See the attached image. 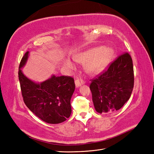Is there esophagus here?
I'll use <instances>...</instances> for the list:
<instances>
[{
  "instance_id": "34e87169",
  "label": "esophagus",
  "mask_w": 154,
  "mask_h": 154,
  "mask_svg": "<svg viewBox=\"0 0 154 154\" xmlns=\"http://www.w3.org/2000/svg\"><path fill=\"white\" fill-rule=\"evenodd\" d=\"M75 86H76V87H79L80 86L82 85L85 84V82L81 79H77V80H75Z\"/></svg>"
}]
</instances>
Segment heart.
<instances>
[{"mask_svg":"<svg viewBox=\"0 0 154 154\" xmlns=\"http://www.w3.org/2000/svg\"><path fill=\"white\" fill-rule=\"evenodd\" d=\"M114 55V50L109 47H94L78 53L73 56L75 61L85 64V69L91 75H97L105 69ZM65 67L73 68L74 63L69 58L63 61Z\"/></svg>","mask_w":154,"mask_h":154,"instance_id":"heart-1","label":"heart"}]
</instances>
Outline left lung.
Here are the masks:
<instances>
[{"label": "left lung", "mask_w": 154, "mask_h": 154, "mask_svg": "<svg viewBox=\"0 0 154 154\" xmlns=\"http://www.w3.org/2000/svg\"><path fill=\"white\" fill-rule=\"evenodd\" d=\"M134 81L132 60L125 53L120 55L90 85L97 112L110 113L120 109L131 96Z\"/></svg>", "instance_id": "obj_1"}]
</instances>
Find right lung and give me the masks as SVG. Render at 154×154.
<instances>
[{"label": "right lung", "mask_w": 154, "mask_h": 154, "mask_svg": "<svg viewBox=\"0 0 154 154\" xmlns=\"http://www.w3.org/2000/svg\"><path fill=\"white\" fill-rule=\"evenodd\" d=\"M29 57L27 51L19 66L18 78L23 100L35 116L49 124L64 122L71 114V99L75 91L74 79L71 77L51 75L43 82L36 83L28 78L21 69Z\"/></svg>", "instance_id": "add662e5"}]
</instances>
